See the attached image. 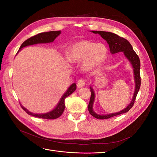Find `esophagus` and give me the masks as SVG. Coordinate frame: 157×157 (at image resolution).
Listing matches in <instances>:
<instances>
[{"label": "esophagus", "mask_w": 157, "mask_h": 157, "mask_svg": "<svg viewBox=\"0 0 157 157\" xmlns=\"http://www.w3.org/2000/svg\"><path fill=\"white\" fill-rule=\"evenodd\" d=\"M85 84H86V81H85V80L83 79V78H80L79 79L77 82V86L78 88H81L82 86H84Z\"/></svg>", "instance_id": "1"}]
</instances>
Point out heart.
Here are the masks:
<instances>
[{
	"mask_svg": "<svg viewBox=\"0 0 157 157\" xmlns=\"http://www.w3.org/2000/svg\"><path fill=\"white\" fill-rule=\"evenodd\" d=\"M107 56V49L103 44H96L88 40L76 42L71 47L68 59L73 62L85 61L86 69H92L100 65Z\"/></svg>",
	"mask_w": 157,
	"mask_h": 157,
	"instance_id": "obj_1",
	"label": "heart"
}]
</instances>
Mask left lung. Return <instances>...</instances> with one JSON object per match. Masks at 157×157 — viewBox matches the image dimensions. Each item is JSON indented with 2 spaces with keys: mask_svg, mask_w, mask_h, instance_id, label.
Returning a JSON list of instances; mask_svg holds the SVG:
<instances>
[{
  "mask_svg": "<svg viewBox=\"0 0 157 157\" xmlns=\"http://www.w3.org/2000/svg\"><path fill=\"white\" fill-rule=\"evenodd\" d=\"M92 33L95 34H99L101 36L103 39H105L109 46L110 50L112 54H115L117 52H124V55L129 60L134 68V78L136 82V89L134 92V97L130 104L126 108L123 109L122 111L110 114L107 115H99L98 114L95 113L92 109L93 102L94 101V92L92 88H90V92H91V96H90V102L88 105V109L90 115H92L94 117L98 118V119H107V118H111L117 115H121L122 113H127L130 109L133 107L136 101V96L137 93L139 92V90L141 86V77H140V60L138 56L136 53L135 51L133 49L132 45L124 38L118 36L115 33L111 32L106 31H92Z\"/></svg>",
  "mask_w": 157,
  "mask_h": 157,
  "instance_id": "8db88e82",
  "label": "left lung"
}]
</instances>
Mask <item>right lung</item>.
Instances as JSON below:
<instances>
[{
    "mask_svg": "<svg viewBox=\"0 0 157 157\" xmlns=\"http://www.w3.org/2000/svg\"><path fill=\"white\" fill-rule=\"evenodd\" d=\"M61 33L60 31H49V32H44V33H40L37 34L36 35L30 37L29 39H27L25 42H23V44L21 45L20 50H21L22 48L29 45H32L35 44H39V43H48V42H53L56 38ZM76 89H77V85L75 83H73L71 84V86L69 88L67 91L66 92L63 97L61 98V100L59 101L58 105L54 109L53 111H52L50 113H46V114H35L28 111L25 108L23 107H21L24 110L28 115L40 118H44V119H56V118H58L61 115H62L64 109H65V98L68 97L69 96L74 92Z\"/></svg>",
    "mask_w": 157,
    "mask_h": 157,
    "instance_id": "right-lung-1",
    "label": "right lung"
}]
</instances>
